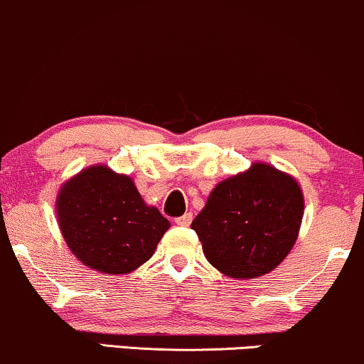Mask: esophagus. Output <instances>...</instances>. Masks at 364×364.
Segmentation results:
<instances>
[{
  "instance_id": "esophagus-1",
  "label": "esophagus",
  "mask_w": 364,
  "mask_h": 364,
  "mask_svg": "<svg viewBox=\"0 0 364 364\" xmlns=\"http://www.w3.org/2000/svg\"><path fill=\"white\" fill-rule=\"evenodd\" d=\"M174 222H176V225H179V227H190L193 222V215L185 213L183 216H179V218L174 220Z\"/></svg>"
}]
</instances>
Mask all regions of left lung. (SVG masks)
<instances>
[{"instance_id":"8db88e82","label":"left lung","mask_w":364,"mask_h":364,"mask_svg":"<svg viewBox=\"0 0 364 364\" xmlns=\"http://www.w3.org/2000/svg\"><path fill=\"white\" fill-rule=\"evenodd\" d=\"M302 216L304 195L297 179L255 161L211 190L191 228L216 270L248 280L272 272L289 255Z\"/></svg>"}]
</instances>
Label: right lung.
<instances>
[{
	"label": "right lung",
	"instance_id": "obj_1",
	"mask_svg": "<svg viewBox=\"0 0 364 364\" xmlns=\"http://www.w3.org/2000/svg\"><path fill=\"white\" fill-rule=\"evenodd\" d=\"M57 220L73 255L100 274L126 275L146 264L169 220L142 200L127 174L105 164L82 169L60 186Z\"/></svg>",
	"mask_w": 364,
	"mask_h": 364
}]
</instances>
